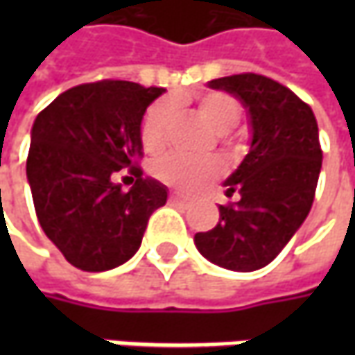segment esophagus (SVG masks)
<instances>
[{
  "label": "esophagus",
  "instance_id": "esophagus-1",
  "mask_svg": "<svg viewBox=\"0 0 355 355\" xmlns=\"http://www.w3.org/2000/svg\"><path fill=\"white\" fill-rule=\"evenodd\" d=\"M173 201H187V198H185L184 193H180V191H171V196H170Z\"/></svg>",
  "mask_w": 355,
  "mask_h": 355
}]
</instances>
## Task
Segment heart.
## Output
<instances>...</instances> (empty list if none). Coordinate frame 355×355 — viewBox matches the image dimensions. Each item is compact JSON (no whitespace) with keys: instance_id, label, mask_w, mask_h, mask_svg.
<instances>
[{"instance_id":"b5f03b06","label":"heart","mask_w":355,"mask_h":355,"mask_svg":"<svg viewBox=\"0 0 355 355\" xmlns=\"http://www.w3.org/2000/svg\"><path fill=\"white\" fill-rule=\"evenodd\" d=\"M196 104L199 114L211 124V128L217 132L221 140L237 124L241 116V104L235 96L227 92H219V90L203 92L196 98ZM173 112H175V104L171 98H162L148 108L140 126V138L146 152L157 154L166 148ZM221 171H223V162L215 156L187 157L182 154H170L154 164V175L157 180L180 189H196L199 185L219 178Z\"/></svg>"}]
</instances>
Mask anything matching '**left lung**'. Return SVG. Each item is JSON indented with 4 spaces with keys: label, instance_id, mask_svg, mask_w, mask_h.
<instances>
[{
    "label": "left lung",
    "instance_id": "obj_1",
    "mask_svg": "<svg viewBox=\"0 0 355 355\" xmlns=\"http://www.w3.org/2000/svg\"><path fill=\"white\" fill-rule=\"evenodd\" d=\"M207 87L235 96L247 110L249 154L227 178L217 225L196 233L198 251L213 265L237 272L275 261L310 213L322 168L318 124L293 90L261 75H233Z\"/></svg>",
    "mask_w": 355,
    "mask_h": 355
}]
</instances>
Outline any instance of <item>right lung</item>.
<instances>
[{
  "label": "right lung",
  "instance_id": "add662e5",
  "mask_svg": "<svg viewBox=\"0 0 355 355\" xmlns=\"http://www.w3.org/2000/svg\"><path fill=\"white\" fill-rule=\"evenodd\" d=\"M166 89L128 80L78 85L35 118L27 182L41 229L62 257L87 272L130 261L142 245L150 215L166 205L168 187L142 175L140 126ZM130 170L122 192L114 171Z\"/></svg>",
  "mask_w": 355,
  "mask_h": 355
}]
</instances>
